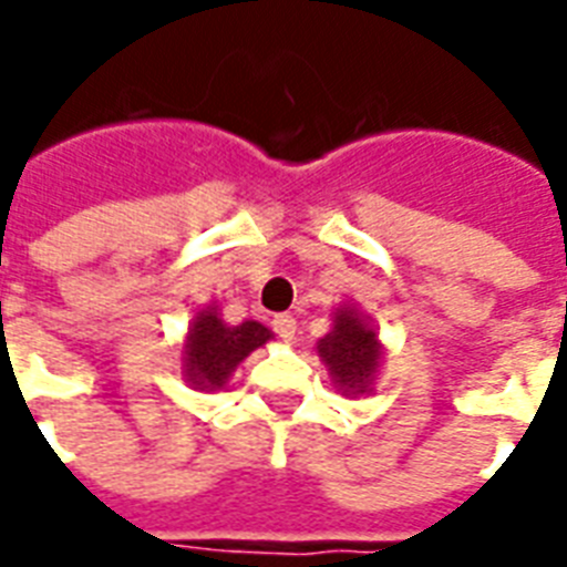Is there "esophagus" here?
<instances>
[{
	"mask_svg": "<svg viewBox=\"0 0 567 567\" xmlns=\"http://www.w3.org/2000/svg\"><path fill=\"white\" fill-rule=\"evenodd\" d=\"M274 332L282 338V341H293V336H297V320H293L291 315H276Z\"/></svg>",
	"mask_w": 567,
	"mask_h": 567,
	"instance_id": "1",
	"label": "esophagus"
}]
</instances>
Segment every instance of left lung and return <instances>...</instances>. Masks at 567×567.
Returning a JSON list of instances; mask_svg holds the SVG:
<instances>
[{"label": "left lung", "mask_w": 567, "mask_h": 567, "mask_svg": "<svg viewBox=\"0 0 567 567\" xmlns=\"http://www.w3.org/2000/svg\"><path fill=\"white\" fill-rule=\"evenodd\" d=\"M318 355L329 368V377L341 394H371L382 362V344L377 329L353 306H341L336 311L332 329L318 341Z\"/></svg>", "instance_id": "left-lung-1"}]
</instances>
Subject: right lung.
<instances>
[{
    "label": "right lung",
    "instance_id": "add662e5",
    "mask_svg": "<svg viewBox=\"0 0 567 567\" xmlns=\"http://www.w3.org/2000/svg\"><path fill=\"white\" fill-rule=\"evenodd\" d=\"M270 338L274 332L258 320H244L238 327H229L217 315V306H208L196 315L188 329L182 377L199 391H217L229 382L231 371Z\"/></svg>",
    "mask_w": 567,
    "mask_h": 567
}]
</instances>
